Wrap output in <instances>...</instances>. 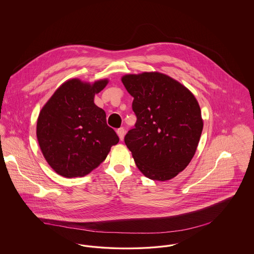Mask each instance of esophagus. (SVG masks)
Returning a JSON list of instances; mask_svg holds the SVG:
<instances>
[{"instance_id": "1", "label": "esophagus", "mask_w": 254, "mask_h": 254, "mask_svg": "<svg viewBox=\"0 0 254 254\" xmlns=\"http://www.w3.org/2000/svg\"><path fill=\"white\" fill-rule=\"evenodd\" d=\"M125 128L124 127H120V128H118L117 129V134H118V136H119V138H120V140L123 141V139H124V136H125Z\"/></svg>"}]
</instances>
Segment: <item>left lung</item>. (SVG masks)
Returning <instances> with one entry per match:
<instances>
[{
  "label": "left lung",
  "mask_w": 254,
  "mask_h": 254,
  "mask_svg": "<svg viewBox=\"0 0 254 254\" xmlns=\"http://www.w3.org/2000/svg\"><path fill=\"white\" fill-rule=\"evenodd\" d=\"M134 98L137 117L125 136L137 168L145 177L167 181L190 164L202 130L201 109L193 94L169 76L158 72L122 78Z\"/></svg>",
  "instance_id": "1"
}]
</instances>
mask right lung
Masks as SVG:
<instances>
[{
	"label": "right lung",
	"instance_id": "obj_1",
	"mask_svg": "<svg viewBox=\"0 0 254 254\" xmlns=\"http://www.w3.org/2000/svg\"><path fill=\"white\" fill-rule=\"evenodd\" d=\"M108 80L93 85L72 79L55 91L41 110L37 138L49 166L66 178L85 176L97 168L118 144L106 112L94 104L95 93Z\"/></svg>",
	"mask_w": 254,
	"mask_h": 254
}]
</instances>
